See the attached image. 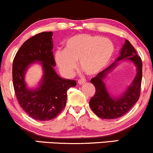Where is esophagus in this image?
Here are the masks:
<instances>
[{"label": "esophagus", "instance_id": "esophagus-1", "mask_svg": "<svg viewBox=\"0 0 153 153\" xmlns=\"http://www.w3.org/2000/svg\"><path fill=\"white\" fill-rule=\"evenodd\" d=\"M85 82H86V80H85V79H79L78 80V83L80 84V85H82V84L85 83Z\"/></svg>", "mask_w": 153, "mask_h": 153}]
</instances>
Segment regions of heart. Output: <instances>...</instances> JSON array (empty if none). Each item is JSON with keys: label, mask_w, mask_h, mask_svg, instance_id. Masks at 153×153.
<instances>
[{"label": "heart", "mask_w": 153, "mask_h": 153, "mask_svg": "<svg viewBox=\"0 0 153 153\" xmlns=\"http://www.w3.org/2000/svg\"><path fill=\"white\" fill-rule=\"evenodd\" d=\"M114 46L110 39L83 34L68 39L65 50L54 54L57 65L66 76H71L79 60L80 69L85 74L94 75L106 68L113 57Z\"/></svg>", "instance_id": "b5f03b06"}]
</instances>
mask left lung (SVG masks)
Returning a JSON list of instances; mask_svg holds the SVG:
<instances>
[{"mask_svg": "<svg viewBox=\"0 0 153 153\" xmlns=\"http://www.w3.org/2000/svg\"><path fill=\"white\" fill-rule=\"evenodd\" d=\"M123 59H129L134 62L137 66L138 73L131 85L122 97L119 98L111 97L103 82V79L107 74L116 65L115 62L91 80L96 88V93L91 99L89 104L95 114L101 119H112L122 117L132 108L140 98L143 78V62L137 54L134 47L128 40H126L123 45L120 55L116 62Z\"/></svg>", "mask_w": 153, "mask_h": 153, "instance_id": "obj_1", "label": "left lung"}]
</instances>
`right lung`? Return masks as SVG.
Here are the masks:
<instances>
[{"label":"right lung","instance_id":"right-lung-1","mask_svg":"<svg viewBox=\"0 0 153 153\" xmlns=\"http://www.w3.org/2000/svg\"><path fill=\"white\" fill-rule=\"evenodd\" d=\"M52 36V31H44L29 38L19 48L13 62L12 76L17 100L29 117L39 121L55 118L65 106L68 90L76 85L75 80L60 78L54 71ZM36 61L43 67V81L36 90H29L24 74L29 65Z\"/></svg>","mask_w":153,"mask_h":153}]
</instances>
